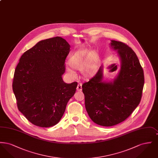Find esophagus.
Masks as SVG:
<instances>
[{
    "label": "esophagus",
    "mask_w": 158,
    "mask_h": 158,
    "mask_svg": "<svg viewBox=\"0 0 158 158\" xmlns=\"http://www.w3.org/2000/svg\"><path fill=\"white\" fill-rule=\"evenodd\" d=\"M82 84L81 83H78V85H77V88H76L77 91H81V90H82Z\"/></svg>",
    "instance_id": "1"
}]
</instances>
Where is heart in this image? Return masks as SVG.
<instances>
[{
	"instance_id": "obj_1",
	"label": "heart",
	"mask_w": 158,
	"mask_h": 158,
	"mask_svg": "<svg viewBox=\"0 0 158 158\" xmlns=\"http://www.w3.org/2000/svg\"><path fill=\"white\" fill-rule=\"evenodd\" d=\"M99 59L97 53L95 51L89 52L83 49L73 53L69 57L68 64L69 66L76 70H82L85 77H92L95 75L99 69ZM70 74L73 75L74 72L68 70Z\"/></svg>"
}]
</instances>
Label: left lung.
Segmentation results:
<instances>
[{"instance_id": "1", "label": "left lung", "mask_w": 158, "mask_h": 158, "mask_svg": "<svg viewBox=\"0 0 158 158\" xmlns=\"http://www.w3.org/2000/svg\"><path fill=\"white\" fill-rule=\"evenodd\" d=\"M111 47L117 50L121 69L112 81H102V67L82 85L86 111L98 125L110 127L124 121L139 104L144 77L143 70L135 52L127 44L111 40Z\"/></svg>"}]
</instances>
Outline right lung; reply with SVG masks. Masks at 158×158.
<instances>
[{
    "label": "right lung",
    "instance_id": "1",
    "mask_svg": "<svg viewBox=\"0 0 158 158\" xmlns=\"http://www.w3.org/2000/svg\"><path fill=\"white\" fill-rule=\"evenodd\" d=\"M70 48L60 37L40 41L23 54L16 66L12 88L17 106L35 126L57 124L75 93L77 83L62 79Z\"/></svg>",
    "mask_w": 158,
    "mask_h": 158
}]
</instances>
